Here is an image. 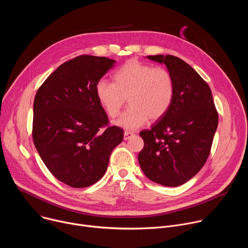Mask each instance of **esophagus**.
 <instances>
[{
	"label": "esophagus",
	"instance_id": "1",
	"mask_svg": "<svg viewBox=\"0 0 248 248\" xmlns=\"http://www.w3.org/2000/svg\"><path fill=\"white\" fill-rule=\"evenodd\" d=\"M133 136V133L132 132H129V131H124V140H127L129 138H131Z\"/></svg>",
	"mask_w": 248,
	"mask_h": 248
}]
</instances>
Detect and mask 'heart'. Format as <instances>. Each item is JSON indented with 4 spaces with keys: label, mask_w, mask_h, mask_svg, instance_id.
<instances>
[{
    "label": "heart",
    "mask_w": 248,
    "mask_h": 248,
    "mask_svg": "<svg viewBox=\"0 0 248 248\" xmlns=\"http://www.w3.org/2000/svg\"><path fill=\"white\" fill-rule=\"evenodd\" d=\"M175 93L172 75L165 67H154L136 60L127 61L113 75V83L100 79L95 95L105 112L116 118L126 101L127 110L115 123L135 129L162 119L170 109Z\"/></svg>",
    "instance_id": "1"
}]
</instances>
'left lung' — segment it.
Segmentation results:
<instances>
[{
	"instance_id": "8db88e82",
	"label": "left lung",
	"mask_w": 248,
	"mask_h": 248,
	"mask_svg": "<svg viewBox=\"0 0 248 248\" xmlns=\"http://www.w3.org/2000/svg\"><path fill=\"white\" fill-rule=\"evenodd\" d=\"M165 63L172 75L175 93L170 109L150 129L140 131L144 147L138 162L152 182L180 186L202 169L218 126V113L206 81L182 59L147 56Z\"/></svg>"
}]
</instances>
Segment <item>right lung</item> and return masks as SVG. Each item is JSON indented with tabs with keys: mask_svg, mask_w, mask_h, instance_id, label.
Here are the masks:
<instances>
[{
	"mask_svg": "<svg viewBox=\"0 0 248 248\" xmlns=\"http://www.w3.org/2000/svg\"><path fill=\"white\" fill-rule=\"evenodd\" d=\"M106 57L78 56L61 64L39 87L33 104L32 137L45 166L60 182L87 187L104 175L124 130L109 121L96 83L114 67Z\"/></svg>",
	"mask_w": 248,
	"mask_h": 248,
	"instance_id": "add662e5",
	"label": "right lung"
}]
</instances>
